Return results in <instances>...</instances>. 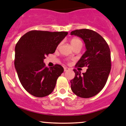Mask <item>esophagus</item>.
Masks as SVG:
<instances>
[{
  "mask_svg": "<svg viewBox=\"0 0 126 126\" xmlns=\"http://www.w3.org/2000/svg\"><path fill=\"white\" fill-rule=\"evenodd\" d=\"M64 72H67V71H68V70H70V69L68 67H64Z\"/></svg>",
  "mask_w": 126,
  "mask_h": 126,
  "instance_id": "esophagus-1",
  "label": "esophagus"
}]
</instances>
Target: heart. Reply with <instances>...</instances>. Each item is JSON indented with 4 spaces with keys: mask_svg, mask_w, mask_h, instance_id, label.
<instances>
[{
    "mask_svg": "<svg viewBox=\"0 0 126 126\" xmlns=\"http://www.w3.org/2000/svg\"><path fill=\"white\" fill-rule=\"evenodd\" d=\"M70 44L72 47H74L77 45H82V41L78 38H73L70 40Z\"/></svg>",
    "mask_w": 126,
    "mask_h": 126,
    "instance_id": "obj_1",
    "label": "heart"
}]
</instances>
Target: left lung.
<instances>
[{"label": "left lung", "instance_id": "left-lung-1", "mask_svg": "<svg viewBox=\"0 0 126 126\" xmlns=\"http://www.w3.org/2000/svg\"><path fill=\"white\" fill-rule=\"evenodd\" d=\"M70 34L82 38L87 49L75 67H88L82 74L74 69L75 75L70 80L72 91L81 98H90L98 94L107 82L111 66L110 47L105 39L94 31L76 30Z\"/></svg>", "mask_w": 126, "mask_h": 126}]
</instances>
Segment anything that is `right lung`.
I'll list each match as a JSON object with an SVG mask.
<instances>
[{
	"mask_svg": "<svg viewBox=\"0 0 126 126\" xmlns=\"http://www.w3.org/2000/svg\"><path fill=\"white\" fill-rule=\"evenodd\" d=\"M67 32L32 30L20 38L15 46V67L20 82L29 93L44 97L52 92L57 79L64 72L61 65L49 69L43 61L53 54Z\"/></svg>",
	"mask_w": 126,
	"mask_h": 126,
	"instance_id": "obj_1",
	"label": "right lung"
}]
</instances>
